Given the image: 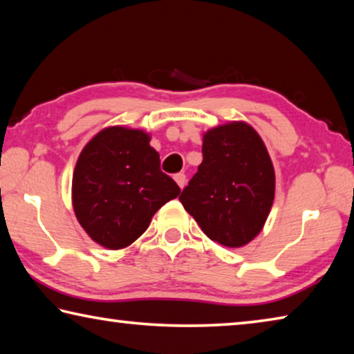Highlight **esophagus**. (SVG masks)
Wrapping results in <instances>:
<instances>
[{
  "mask_svg": "<svg viewBox=\"0 0 354 354\" xmlns=\"http://www.w3.org/2000/svg\"><path fill=\"white\" fill-rule=\"evenodd\" d=\"M173 178H175V181H176L179 187L184 189V185H185V175H184V173H176V175Z\"/></svg>",
  "mask_w": 354,
  "mask_h": 354,
  "instance_id": "obj_1",
  "label": "esophagus"
}]
</instances>
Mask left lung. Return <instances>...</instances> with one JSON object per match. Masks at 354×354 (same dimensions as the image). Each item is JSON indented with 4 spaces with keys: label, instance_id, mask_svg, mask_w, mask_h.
Returning <instances> with one entry per match:
<instances>
[{
    "label": "left lung",
    "instance_id": "left-lung-1",
    "mask_svg": "<svg viewBox=\"0 0 354 354\" xmlns=\"http://www.w3.org/2000/svg\"><path fill=\"white\" fill-rule=\"evenodd\" d=\"M274 198V170L261 136L231 122L203 136V162L179 201L214 242L239 248L259 234Z\"/></svg>",
    "mask_w": 354,
    "mask_h": 354
}]
</instances>
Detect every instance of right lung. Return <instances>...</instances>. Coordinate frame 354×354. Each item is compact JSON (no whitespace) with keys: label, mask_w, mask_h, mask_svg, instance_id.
Listing matches in <instances>:
<instances>
[{"label":"right lung","mask_w":354,"mask_h":354,"mask_svg":"<svg viewBox=\"0 0 354 354\" xmlns=\"http://www.w3.org/2000/svg\"><path fill=\"white\" fill-rule=\"evenodd\" d=\"M159 153L142 129H101L77 158L71 201L93 242L122 250L137 241L153 215L181 189L160 171Z\"/></svg>","instance_id":"1"}]
</instances>
